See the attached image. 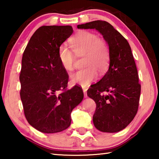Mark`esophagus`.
<instances>
[{"instance_id": "1", "label": "esophagus", "mask_w": 159, "mask_h": 159, "mask_svg": "<svg viewBox=\"0 0 159 159\" xmlns=\"http://www.w3.org/2000/svg\"><path fill=\"white\" fill-rule=\"evenodd\" d=\"M83 93H84V98H87V88H83Z\"/></svg>"}]
</instances>
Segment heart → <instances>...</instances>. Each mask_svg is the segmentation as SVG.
Here are the masks:
<instances>
[{
  "instance_id": "obj_1",
  "label": "heart",
  "mask_w": 159,
  "mask_h": 159,
  "mask_svg": "<svg viewBox=\"0 0 159 159\" xmlns=\"http://www.w3.org/2000/svg\"><path fill=\"white\" fill-rule=\"evenodd\" d=\"M74 51L66 44L58 48V58L61 66L67 71L74 69L76 57L84 55V66H87L71 74V81L82 87H87L98 76V71L103 73L109 66L110 54L107 42L99 39L98 34L82 31L71 40Z\"/></svg>"
}]
</instances>
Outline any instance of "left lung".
I'll use <instances>...</instances> for the list:
<instances>
[{
  "label": "left lung",
  "mask_w": 159,
  "mask_h": 159,
  "mask_svg": "<svg viewBox=\"0 0 159 159\" xmlns=\"http://www.w3.org/2000/svg\"><path fill=\"white\" fill-rule=\"evenodd\" d=\"M79 29H95L108 43L109 67L103 78L90 86L87 95L96 103L94 125L104 133H117L127 127L138 112L141 85L128 42L114 26L96 20ZM108 92L107 95L102 94Z\"/></svg>",
  "instance_id": "obj_1"
}]
</instances>
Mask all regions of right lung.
I'll return each mask as SVG.
<instances>
[{"label":"right lung","mask_w":159,"mask_h":159,"mask_svg":"<svg viewBox=\"0 0 159 159\" xmlns=\"http://www.w3.org/2000/svg\"><path fill=\"white\" fill-rule=\"evenodd\" d=\"M72 33L71 26H41L23 53L20 80L24 113L29 124L42 133L69 128L72 110L83 99L79 86L66 90L69 76L58 58L59 46Z\"/></svg>","instance_id":"add662e5"}]
</instances>
